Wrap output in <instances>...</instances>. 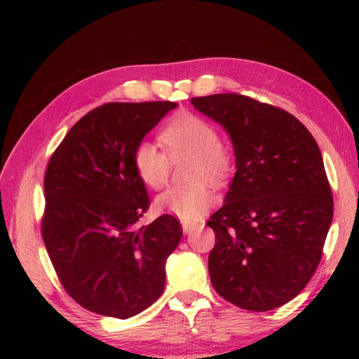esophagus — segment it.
<instances>
[{"mask_svg": "<svg viewBox=\"0 0 359 359\" xmlns=\"http://www.w3.org/2000/svg\"><path fill=\"white\" fill-rule=\"evenodd\" d=\"M198 228L196 223H190V222H182V229H184L185 234H191L194 229Z\"/></svg>", "mask_w": 359, "mask_h": 359, "instance_id": "obj_1", "label": "esophagus"}]
</instances>
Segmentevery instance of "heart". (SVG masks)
<instances>
[{
    "instance_id": "obj_1",
    "label": "heart",
    "mask_w": 359,
    "mask_h": 359,
    "mask_svg": "<svg viewBox=\"0 0 359 359\" xmlns=\"http://www.w3.org/2000/svg\"><path fill=\"white\" fill-rule=\"evenodd\" d=\"M160 141L168 156L154 142L144 141L133 154V168L139 180L158 190L168 182L171 161L191 156L188 180L191 184L171 187L158 194L156 208L184 222H196L215 203V194L204 180L222 182L231 169L228 150L218 142V133L208 120L191 112H180L168 121L160 133Z\"/></svg>"
}]
</instances>
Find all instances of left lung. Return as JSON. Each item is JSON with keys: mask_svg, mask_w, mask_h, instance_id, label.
<instances>
[{"mask_svg": "<svg viewBox=\"0 0 359 359\" xmlns=\"http://www.w3.org/2000/svg\"><path fill=\"white\" fill-rule=\"evenodd\" d=\"M228 133L236 174L208 222L212 287L252 312L301 293L320 264L334 203L313 136L283 109L238 93L190 100Z\"/></svg>", "mask_w": 359, "mask_h": 359, "instance_id": "left-lung-1", "label": "left lung"}]
</instances>
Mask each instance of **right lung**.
<instances>
[{
  "label": "right lung",
  "mask_w": 359,
  "mask_h": 359,
  "mask_svg": "<svg viewBox=\"0 0 359 359\" xmlns=\"http://www.w3.org/2000/svg\"><path fill=\"white\" fill-rule=\"evenodd\" d=\"M175 107L107 102L83 115L48 161L42 239L65 290L90 312L135 317L165 290L182 226L169 214L139 226L150 199L133 154Z\"/></svg>",
  "instance_id": "1"
}]
</instances>
